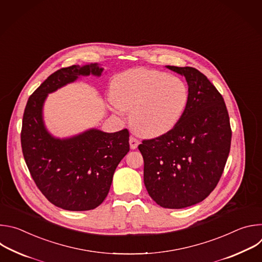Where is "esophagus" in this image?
I'll return each mask as SVG.
<instances>
[{"mask_svg": "<svg viewBox=\"0 0 262 262\" xmlns=\"http://www.w3.org/2000/svg\"><path fill=\"white\" fill-rule=\"evenodd\" d=\"M139 143H140V142H139V140H138V139H136L135 137H133V136H132V137L129 138V145H130V148H132V149H136V148L138 147Z\"/></svg>", "mask_w": 262, "mask_h": 262, "instance_id": "34e87169", "label": "esophagus"}]
</instances>
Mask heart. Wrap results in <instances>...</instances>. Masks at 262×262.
<instances>
[{"label":"heart","mask_w":262,"mask_h":262,"mask_svg":"<svg viewBox=\"0 0 262 262\" xmlns=\"http://www.w3.org/2000/svg\"><path fill=\"white\" fill-rule=\"evenodd\" d=\"M111 98L116 108L130 112L129 121L138 134L157 138L170 132L182 117L189 89L179 78L138 67L113 80Z\"/></svg>","instance_id":"1"}]
</instances>
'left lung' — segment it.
<instances>
[{
  "instance_id": "8db88e82",
  "label": "left lung",
  "mask_w": 262,
  "mask_h": 262,
  "mask_svg": "<svg viewBox=\"0 0 262 262\" xmlns=\"http://www.w3.org/2000/svg\"><path fill=\"white\" fill-rule=\"evenodd\" d=\"M184 76L189 101L167 134L143 140L144 184L160 206L184 208L203 201L216 186L231 145V127L223 96L194 67L167 66Z\"/></svg>"
}]
</instances>
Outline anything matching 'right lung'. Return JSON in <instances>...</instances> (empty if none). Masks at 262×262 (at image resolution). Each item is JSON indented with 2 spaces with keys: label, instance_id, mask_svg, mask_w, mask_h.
I'll return each instance as SVG.
<instances>
[{
  "label": "right lung",
  "instance_id": "1",
  "mask_svg": "<svg viewBox=\"0 0 262 262\" xmlns=\"http://www.w3.org/2000/svg\"><path fill=\"white\" fill-rule=\"evenodd\" d=\"M97 64L61 68L29 97L20 142L25 162L37 188L54 205L66 210L96 208L110 191L114 172L129 151V133L90 129L70 139H55L45 127L42 105L48 94L79 76H100Z\"/></svg>",
  "mask_w": 262,
  "mask_h": 262
}]
</instances>
